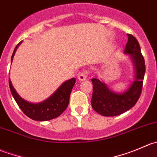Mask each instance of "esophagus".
I'll list each match as a JSON object with an SVG mask.
<instances>
[{"label":"esophagus","instance_id":"obj_1","mask_svg":"<svg viewBox=\"0 0 157 157\" xmlns=\"http://www.w3.org/2000/svg\"><path fill=\"white\" fill-rule=\"evenodd\" d=\"M86 77H87V74H86V73L81 72V73H80V74H79L78 80H80V81H82V80H86Z\"/></svg>","mask_w":157,"mask_h":157}]
</instances>
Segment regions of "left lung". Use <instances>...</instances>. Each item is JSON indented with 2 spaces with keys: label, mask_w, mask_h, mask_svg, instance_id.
I'll use <instances>...</instances> for the list:
<instances>
[{
  "label": "left lung",
  "mask_w": 157,
  "mask_h": 157,
  "mask_svg": "<svg viewBox=\"0 0 157 157\" xmlns=\"http://www.w3.org/2000/svg\"><path fill=\"white\" fill-rule=\"evenodd\" d=\"M128 40L124 52L131 55L136 69L135 80L124 93L118 94L109 90L106 85L96 78L93 83L91 104L97 113L103 116H116L132 108L140 98L145 74V61L138 41L134 36L128 34Z\"/></svg>",
  "instance_id": "left-lung-1"
}]
</instances>
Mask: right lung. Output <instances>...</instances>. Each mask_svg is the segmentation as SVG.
Segmentation results:
<instances>
[{
	"label": "right lung",
	"mask_w": 157,
	"mask_h": 157,
	"mask_svg": "<svg viewBox=\"0 0 157 157\" xmlns=\"http://www.w3.org/2000/svg\"><path fill=\"white\" fill-rule=\"evenodd\" d=\"M21 42H19L16 48H14L12 57H11V61H12L17 47L20 45ZM75 83V78L67 80L62 85H61V86L56 90V92L46 100L41 103L33 104L21 99V97H20V96L17 94L14 88L13 87L12 83L9 80V86H10L11 93L23 113L31 119L42 121L57 118L64 112V110L68 106L70 95Z\"/></svg>",
	"instance_id": "obj_1"
}]
</instances>
